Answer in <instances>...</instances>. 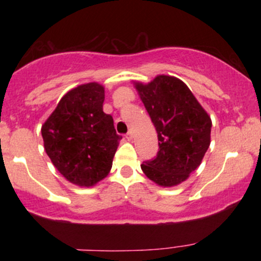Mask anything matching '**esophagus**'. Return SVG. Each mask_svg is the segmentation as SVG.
Returning a JSON list of instances; mask_svg holds the SVG:
<instances>
[{"label": "esophagus", "instance_id": "34e87169", "mask_svg": "<svg viewBox=\"0 0 261 261\" xmlns=\"http://www.w3.org/2000/svg\"><path fill=\"white\" fill-rule=\"evenodd\" d=\"M133 137H134V131L130 130V131H128V133L126 134V139H127L128 141H130L131 139H133Z\"/></svg>", "mask_w": 261, "mask_h": 261}]
</instances>
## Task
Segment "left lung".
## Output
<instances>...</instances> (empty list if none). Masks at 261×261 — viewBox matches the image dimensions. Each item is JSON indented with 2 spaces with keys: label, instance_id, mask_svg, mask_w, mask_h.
<instances>
[{
  "label": "left lung",
  "instance_id": "8db88e82",
  "mask_svg": "<svg viewBox=\"0 0 261 261\" xmlns=\"http://www.w3.org/2000/svg\"><path fill=\"white\" fill-rule=\"evenodd\" d=\"M142 103L158 134V152L141 164L147 178L161 187L180 184L201 163L210 146L212 122L184 82L157 76L136 83Z\"/></svg>",
  "mask_w": 261,
  "mask_h": 261
}]
</instances>
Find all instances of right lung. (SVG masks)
I'll return each mask as SVG.
<instances>
[{"mask_svg": "<svg viewBox=\"0 0 261 261\" xmlns=\"http://www.w3.org/2000/svg\"><path fill=\"white\" fill-rule=\"evenodd\" d=\"M104 88L87 83L66 93L41 127L44 147L68 181L92 187L106 178L120 135L103 112Z\"/></svg>", "mask_w": 261, "mask_h": 261, "instance_id": "add662e5", "label": "right lung"}]
</instances>
